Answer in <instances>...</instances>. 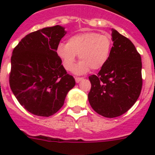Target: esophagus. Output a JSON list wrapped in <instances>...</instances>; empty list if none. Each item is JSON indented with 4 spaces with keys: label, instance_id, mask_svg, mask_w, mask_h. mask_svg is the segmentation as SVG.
Here are the masks:
<instances>
[{
    "label": "esophagus",
    "instance_id": "1",
    "mask_svg": "<svg viewBox=\"0 0 155 155\" xmlns=\"http://www.w3.org/2000/svg\"><path fill=\"white\" fill-rule=\"evenodd\" d=\"M82 80H83V78H75V81H76L77 83H79V82Z\"/></svg>",
    "mask_w": 155,
    "mask_h": 155
}]
</instances>
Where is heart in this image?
I'll use <instances>...</instances> for the list:
<instances>
[{
  "mask_svg": "<svg viewBox=\"0 0 155 155\" xmlns=\"http://www.w3.org/2000/svg\"><path fill=\"white\" fill-rule=\"evenodd\" d=\"M113 41L108 35L89 31L78 34L69 38L68 43H61L57 53L64 68L73 69L78 55L81 62L75 67L74 73L83 74L91 68L99 70L106 64L110 56Z\"/></svg>",
  "mask_w": 155,
  "mask_h": 155,
  "instance_id": "b5f03b06",
  "label": "heart"
}]
</instances>
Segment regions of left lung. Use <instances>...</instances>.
Masks as SVG:
<instances>
[{"mask_svg": "<svg viewBox=\"0 0 155 155\" xmlns=\"http://www.w3.org/2000/svg\"><path fill=\"white\" fill-rule=\"evenodd\" d=\"M113 46L106 64L89 76L88 101L97 113L114 118L127 113L142 88L141 57L129 39L112 29Z\"/></svg>", "mask_w": 155, "mask_h": 155, "instance_id": "1", "label": "left lung"}]
</instances>
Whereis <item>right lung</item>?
Masks as SVG:
<instances>
[{"instance_id": "right-lung-1", "label": "right lung", "mask_w": 155, "mask_h": 155, "mask_svg": "<svg viewBox=\"0 0 155 155\" xmlns=\"http://www.w3.org/2000/svg\"><path fill=\"white\" fill-rule=\"evenodd\" d=\"M66 33L61 25L37 30L25 35L12 52L11 89L19 103L35 116L57 113L75 85L57 53Z\"/></svg>"}]
</instances>
